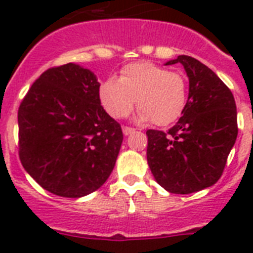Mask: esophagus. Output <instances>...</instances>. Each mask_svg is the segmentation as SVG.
Instances as JSON below:
<instances>
[{"label": "esophagus", "mask_w": 253, "mask_h": 253, "mask_svg": "<svg viewBox=\"0 0 253 253\" xmlns=\"http://www.w3.org/2000/svg\"><path fill=\"white\" fill-rule=\"evenodd\" d=\"M132 132H135V128H132V127H127V126L123 127V134L125 135H130L132 134Z\"/></svg>", "instance_id": "34e87169"}]
</instances>
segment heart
I'll use <instances>...</instances> for the list:
<instances>
[{
  "label": "heart",
  "mask_w": 253,
  "mask_h": 253,
  "mask_svg": "<svg viewBox=\"0 0 253 253\" xmlns=\"http://www.w3.org/2000/svg\"><path fill=\"white\" fill-rule=\"evenodd\" d=\"M186 81L178 72L152 63H134L122 69L121 79L110 77L99 87L105 110L114 118L130 114L136 98L138 118L166 126L180 118L186 105Z\"/></svg>",
  "instance_id": "heart-1"
}]
</instances>
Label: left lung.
<instances>
[{
	"instance_id": "obj_1",
	"label": "left lung",
	"mask_w": 253,
	"mask_h": 253,
	"mask_svg": "<svg viewBox=\"0 0 253 253\" xmlns=\"http://www.w3.org/2000/svg\"><path fill=\"white\" fill-rule=\"evenodd\" d=\"M176 63L189 77L188 101L172 128L147 131V162L166 190L189 194L220 178L238 136V118L231 90L211 69L186 55L167 65Z\"/></svg>"
}]
</instances>
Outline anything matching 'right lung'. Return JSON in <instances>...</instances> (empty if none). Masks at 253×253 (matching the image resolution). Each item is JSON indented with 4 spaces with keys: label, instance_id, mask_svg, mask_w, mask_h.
<instances>
[{
    "label": "right lung",
    "instance_id": "1",
    "mask_svg": "<svg viewBox=\"0 0 253 253\" xmlns=\"http://www.w3.org/2000/svg\"><path fill=\"white\" fill-rule=\"evenodd\" d=\"M19 159L47 192L80 198L101 188L122 146L121 125L103 110L94 73L79 64L41 75L18 110Z\"/></svg>",
    "mask_w": 253,
    "mask_h": 253
}]
</instances>
